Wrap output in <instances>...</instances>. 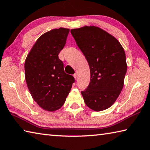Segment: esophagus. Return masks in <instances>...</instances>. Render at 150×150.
Listing matches in <instances>:
<instances>
[{"instance_id":"obj_1","label":"esophagus","mask_w":150,"mask_h":150,"mask_svg":"<svg viewBox=\"0 0 150 150\" xmlns=\"http://www.w3.org/2000/svg\"><path fill=\"white\" fill-rule=\"evenodd\" d=\"M73 77H74L75 79L77 80V78H78V75H77V73H75V74L73 75Z\"/></svg>"}]
</instances>
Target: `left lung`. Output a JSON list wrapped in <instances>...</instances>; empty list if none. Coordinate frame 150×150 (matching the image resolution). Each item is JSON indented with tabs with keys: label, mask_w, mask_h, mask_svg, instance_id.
Wrapping results in <instances>:
<instances>
[{
	"label": "left lung",
	"mask_w": 150,
	"mask_h": 150,
	"mask_svg": "<svg viewBox=\"0 0 150 150\" xmlns=\"http://www.w3.org/2000/svg\"><path fill=\"white\" fill-rule=\"evenodd\" d=\"M71 33L91 71L89 84L81 91L84 103L94 111L106 110L123 87L127 69L124 49L115 37L97 27L73 29Z\"/></svg>",
	"instance_id": "obj_1"
}]
</instances>
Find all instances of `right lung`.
Instances as JSON below:
<instances>
[{"label": "right lung", "mask_w": 150, "mask_h": 150, "mask_svg": "<svg viewBox=\"0 0 150 150\" xmlns=\"http://www.w3.org/2000/svg\"><path fill=\"white\" fill-rule=\"evenodd\" d=\"M69 29L59 28L45 33L37 39L25 62V77L33 98L49 111L60 108L75 78L64 71L58 54L66 45Z\"/></svg>", "instance_id": "right-lung-1"}]
</instances>
